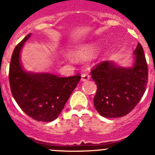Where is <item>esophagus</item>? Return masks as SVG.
<instances>
[{"label":"esophagus","instance_id":"1","mask_svg":"<svg viewBox=\"0 0 155 155\" xmlns=\"http://www.w3.org/2000/svg\"><path fill=\"white\" fill-rule=\"evenodd\" d=\"M89 79H90V76L87 74H86V73L82 74V75H81L82 81H88Z\"/></svg>","mask_w":155,"mask_h":155}]
</instances>
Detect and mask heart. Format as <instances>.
<instances>
[{"label":"heart","mask_w":155,"mask_h":155,"mask_svg":"<svg viewBox=\"0 0 155 155\" xmlns=\"http://www.w3.org/2000/svg\"><path fill=\"white\" fill-rule=\"evenodd\" d=\"M97 50V45L95 43H91L82 46L74 52V54L77 57H86L91 56L95 53Z\"/></svg>","instance_id":"1"}]
</instances>
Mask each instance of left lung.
Segmentation results:
<instances>
[{
	"label": "left lung",
	"mask_w": 155,
	"mask_h": 155,
	"mask_svg": "<svg viewBox=\"0 0 155 155\" xmlns=\"http://www.w3.org/2000/svg\"><path fill=\"white\" fill-rule=\"evenodd\" d=\"M131 68H121L113 61H104L91 70L97 85L94 108L105 118H118L128 114L143 97L148 80V69L143 49L138 43L134 52Z\"/></svg>",
	"instance_id": "8db88e82"
}]
</instances>
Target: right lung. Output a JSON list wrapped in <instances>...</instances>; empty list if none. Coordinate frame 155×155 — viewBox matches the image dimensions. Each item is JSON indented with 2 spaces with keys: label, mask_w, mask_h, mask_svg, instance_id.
Masks as SVG:
<instances>
[{
  "label": "right lung",
  "mask_w": 155,
  "mask_h": 155,
  "mask_svg": "<svg viewBox=\"0 0 155 155\" xmlns=\"http://www.w3.org/2000/svg\"><path fill=\"white\" fill-rule=\"evenodd\" d=\"M31 33L15 46L9 68L12 94L24 113L37 121L56 120L81 80V76L60 78L50 73H31L23 69L20 53Z\"/></svg>",
  "instance_id": "right-lung-1"
}]
</instances>
